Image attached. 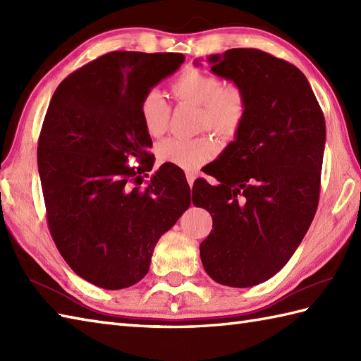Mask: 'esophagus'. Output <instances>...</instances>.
<instances>
[{"mask_svg": "<svg viewBox=\"0 0 361 361\" xmlns=\"http://www.w3.org/2000/svg\"><path fill=\"white\" fill-rule=\"evenodd\" d=\"M186 178H188V183H189V186H190V188H192V186H194V181H195V178H197V176H195V173H192V172H188V173H186Z\"/></svg>", "mask_w": 361, "mask_h": 361, "instance_id": "1", "label": "esophagus"}]
</instances>
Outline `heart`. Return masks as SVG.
<instances>
[{"mask_svg":"<svg viewBox=\"0 0 361 361\" xmlns=\"http://www.w3.org/2000/svg\"><path fill=\"white\" fill-rule=\"evenodd\" d=\"M172 94L181 104L200 106V126L209 128L225 140H231L240 132L248 113V99L242 87L224 83L208 73L183 71L172 85ZM142 126L152 137L164 135L171 118V105L157 90L145 93L140 102ZM216 141L209 135L194 140L169 137L158 144L157 153L163 163L173 164L185 171H195L214 157Z\"/></svg>","mask_w":361,"mask_h":361,"instance_id":"1","label":"heart"}]
</instances>
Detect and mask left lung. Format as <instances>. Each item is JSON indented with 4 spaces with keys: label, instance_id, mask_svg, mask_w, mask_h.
Wrapping results in <instances>:
<instances>
[{
    "label": "left lung",
    "instance_id": "obj_1",
    "mask_svg": "<svg viewBox=\"0 0 361 361\" xmlns=\"http://www.w3.org/2000/svg\"><path fill=\"white\" fill-rule=\"evenodd\" d=\"M208 62L243 88L248 113L235 140L206 166L219 185L194 183V204L212 216L200 257L214 281L245 288L288 262L315 217L326 122L309 80L286 60L235 48Z\"/></svg>",
    "mask_w": 361,
    "mask_h": 361
}]
</instances>
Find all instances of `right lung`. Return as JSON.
<instances>
[{
  "label": "right lung",
  "mask_w": 361,
  "mask_h": 361,
  "mask_svg": "<svg viewBox=\"0 0 361 361\" xmlns=\"http://www.w3.org/2000/svg\"><path fill=\"white\" fill-rule=\"evenodd\" d=\"M183 62L175 52H109L68 75L46 111L37 161L49 231L71 270L101 288L140 282L159 237L190 204L176 166L135 186L155 159L140 102Z\"/></svg>",
  "instance_id": "obj_1"
}]
</instances>
